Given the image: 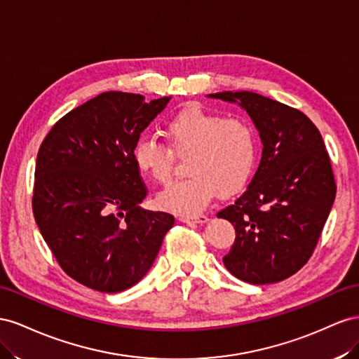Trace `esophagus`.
<instances>
[{
  "label": "esophagus",
  "mask_w": 359,
  "mask_h": 359,
  "mask_svg": "<svg viewBox=\"0 0 359 359\" xmlns=\"http://www.w3.org/2000/svg\"><path fill=\"white\" fill-rule=\"evenodd\" d=\"M179 219L183 221V222H197V224L208 222V217H206V215H203V213L194 215V217H185V215H182V217H180Z\"/></svg>",
  "instance_id": "esophagus-1"
}]
</instances>
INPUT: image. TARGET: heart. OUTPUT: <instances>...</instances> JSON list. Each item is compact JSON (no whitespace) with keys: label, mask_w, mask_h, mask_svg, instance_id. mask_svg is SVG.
I'll use <instances>...</instances> for the list:
<instances>
[{"label":"heart","mask_w":359,"mask_h":359,"mask_svg":"<svg viewBox=\"0 0 359 359\" xmlns=\"http://www.w3.org/2000/svg\"><path fill=\"white\" fill-rule=\"evenodd\" d=\"M165 135L168 146L141 137L134 149L137 168L162 185L170 182L176 158H190L187 172L191 177L171 183L156 198L165 210L198 213L218 192L222 197L241 192L257 167L259 137L245 118H227L191 105L167 121Z\"/></svg>","instance_id":"obj_1"}]
</instances>
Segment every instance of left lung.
Listing matches in <instances>:
<instances>
[{
	"mask_svg": "<svg viewBox=\"0 0 359 359\" xmlns=\"http://www.w3.org/2000/svg\"><path fill=\"white\" fill-rule=\"evenodd\" d=\"M257 128L263 153L247 191L218 212L236 230L224 264L236 278L271 284L310 260L330 217L337 185L319 129L299 109L252 91H222Z\"/></svg>",
	"mask_w": 359,
	"mask_h": 359,
	"instance_id": "1",
	"label": "left lung"
}]
</instances>
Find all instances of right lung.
Listing matches in <instances>:
<instances>
[{
	"label": "right lung",
	"instance_id": "1",
	"mask_svg": "<svg viewBox=\"0 0 359 359\" xmlns=\"http://www.w3.org/2000/svg\"><path fill=\"white\" fill-rule=\"evenodd\" d=\"M168 100L105 91L61 117L39 149L37 227L61 269L90 289L137 284L172 227V215L140 208L149 191L134 162L140 134Z\"/></svg>",
	"mask_w": 359,
	"mask_h": 359
}]
</instances>
